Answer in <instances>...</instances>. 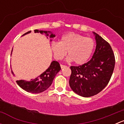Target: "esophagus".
Segmentation results:
<instances>
[{
    "instance_id": "obj_1",
    "label": "esophagus",
    "mask_w": 124,
    "mask_h": 124,
    "mask_svg": "<svg viewBox=\"0 0 124 124\" xmlns=\"http://www.w3.org/2000/svg\"><path fill=\"white\" fill-rule=\"evenodd\" d=\"M61 68H62V69H63V68H65V67H67V66L61 64Z\"/></svg>"
}]
</instances>
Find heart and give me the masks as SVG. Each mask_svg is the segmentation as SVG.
<instances>
[{
	"label": "heart",
	"mask_w": 124,
	"mask_h": 124,
	"mask_svg": "<svg viewBox=\"0 0 124 124\" xmlns=\"http://www.w3.org/2000/svg\"><path fill=\"white\" fill-rule=\"evenodd\" d=\"M95 42L92 38L70 32L61 37L59 42H53L51 48L56 59L61 60L67 54V61H74L77 65L86 63L93 53Z\"/></svg>",
	"instance_id": "heart-1"
}]
</instances>
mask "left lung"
Segmentation results:
<instances>
[{
    "label": "left lung",
    "mask_w": 124,
    "mask_h": 124,
    "mask_svg": "<svg viewBox=\"0 0 124 124\" xmlns=\"http://www.w3.org/2000/svg\"><path fill=\"white\" fill-rule=\"evenodd\" d=\"M93 33L97 46L92 59L82 65L70 67V87L75 93L83 97L98 94L107 85L115 65L110 45L99 35Z\"/></svg>",
    "instance_id": "8db88e82"
}]
</instances>
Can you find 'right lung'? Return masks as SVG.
Instances as JSON below:
<instances>
[{"mask_svg":"<svg viewBox=\"0 0 124 124\" xmlns=\"http://www.w3.org/2000/svg\"><path fill=\"white\" fill-rule=\"evenodd\" d=\"M34 32L35 33H40L41 34H42L43 33H45L47 38H48V37L49 36L48 33H50V38H53L55 37V35L53 34L50 31H39V30L36 29L34 30ZM31 32V31H29L23 34L22 36L28 34ZM50 41H52V39L50 40ZM11 54H12V53H11ZM61 70V66H60L59 62H57V61H53L51 63L50 67L44 72H42L41 75H39L35 79H31L30 81L20 80L16 81V82L21 88L25 90L27 92L33 93H41V92L46 91L51 86L55 76ZM12 73L13 76H14V74L13 73L12 71Z\"/></svg>","mask_w":124,"mask_h":124,"instance_id":"1","label":"right lung"}]
</instances>
